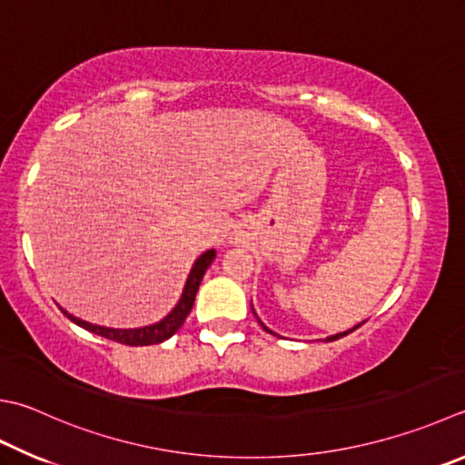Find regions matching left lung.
I'll use <instances>...</instances> for the list:
<instances>
[{"mask_svg": "<svg viewBox=\"0 0 465 465\" xmlns=\"http://www.w3.org/2000/svg\"><path fill=\"white\" fill-rule=\"evenodd\" d=\"M251 310H252V305H251ZM252 313H255V310H252ZM255 318H257V313H255ZM257 322L261 323V328H262V330H265V331H267V334H273V336H277V334H275V331H273V330H269V328L265 326V323H262V322H261L259 318H257ZM361 326H362V323H358V326H354V328H350V330H346V331H340V334H334V336H328V338H326V341H334V340H338V338H341V336H346V334H350V331H354L356 328H361Z\"/></svg>", "mask_w": 465, "mask_h": 465, "instance_id": "left-lung-1", "label": "left lung"}]
</instances>
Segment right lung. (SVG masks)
<instances>
[{
    "label": "right lung",
    "mask_w": 465,
    "mask_h": 465,
    "mask_svg": "<svg viewBox=\"0 0 465 465\" xmlns=\"http://www.w3.org/2000/svg\"><path fill=\"white\" fill-rule=\"evenodd\" d=\"M216 257V251L214 249H208L204 251L203 255H200L194 265H192L188 279H186V285L182 289V295L178 303L173 305V310L165 315L163 320L150 323V326H142V328H107V326H99V323H91V322H84L81 318H76V315L68 313L66 310H63V313L70 322H74L76 326H81L84 330L93 331L96 336H103L107 340L113 341H119V344H127V346H150V344H160V341H165L168 338H172L176 331L182 328L183 320L188 318V313L192 310V305H194L196 300V293H198V287L200 282H203V277L206 273V269L213 265V261Z\"/></svg>",
    "instance_id": "add662e5"
}]
</instances>
